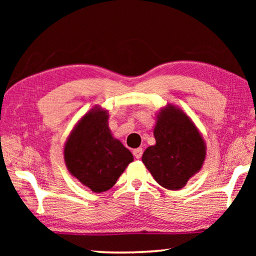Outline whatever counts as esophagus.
I'll return each instance as SVG.
<instances>
[{
	"instance_id": "esophagus-1",
	"label": "esophagus",
	"mask_w": 256,
	"mask_h": 256,
	"mask_svg": "<svg viewBox=\"0 0 256 256\" xmlns=\"http://www.w3.org/2000/svg\"><path fill=\"white\" fill-rule=\"evenodd\" d=\"M142 154H144V150H142V148H138V149L133 150V154L136 159H140L142 157Z\"/></svg>"
}]
</instances>
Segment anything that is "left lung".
<instances>
[{
	"mask_svg": "<svg viewBox=\"0 0 256 256\" xmlns=\"http://www.w3.org/2000/svg\"><path fill=\"white\" fill-rule=\"evenodd\" d=\"M157 118L156 144L144 151L142 162L159 185L180 190L202 167L204 141L192 120L174 106L164 108Z\"/></svg>",
	"mask_w": 256,
	"mask_h": 256,
	"instance_id": "1",
	"label": "left lung"
}]
</instances>
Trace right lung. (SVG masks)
<instances>
[{
	"instance_id": "right-lung-1",
	"label": "right lung",
	"mask_w": 256,
	"mask_h": 256,
	"mask_svg": "<svg viewBox=\"0 0 256 256\" xmlns=\"http://www.w3.org/2000/svg\"><path fill=\"white\" fill-rule=\"evenodd\" d=\"M105 110H92L68 136L64 159L71 174L92 192L110 190L133 162L131 151L112 136Z\"/></svg>"
}]
</instances>
